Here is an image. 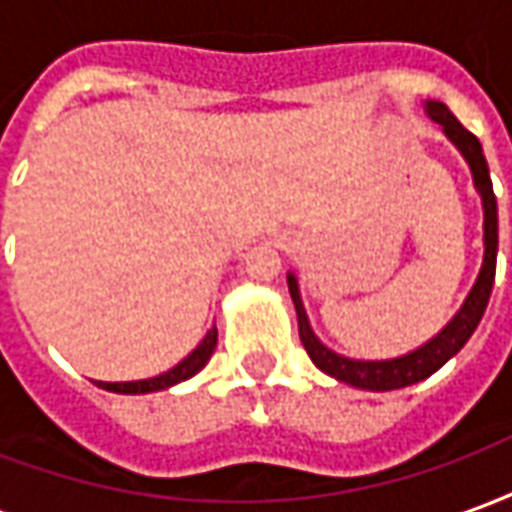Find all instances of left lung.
Masks as SVG:
<instances>
[{"label": "left lung", "mask_w": 512, "mask_h": 512, "mask_svg": "<svg viewBox=\"0 0 512 512\" xmlns=\"http://www.w3.org/2000/svg\"><path fill=\"white\" fill-rule=\"evenodd\" d=\"M428 115L444 128V134L450 136L452 142L458 145V150L463 153V158L469 161L474 175V186L483 197V211H485V257L483 268H480V277L474 282L469 299L463 301L461 312L452 318L444 329L439 332V337H433L430 343H425L422 348H417L414 354L400 356V359H389V362H356V359H345V356L334 354L326 345L312 334L310 321L304 315V307H301L299 299V285L293 274L288 277L290 299L296 304V318H299V337L301 345L307 348V354L315 365L321 367L323 373H329L337 381L343 384L359 386V389H370V392H386V389H400V386H411L422 381V378L433 376L447 359L461 351L466 340L472 337L477 323L483 318L485 307H488V299H491V288H494L496 277V246H499V224H496V197L494 186H491V175H488V164H485L483 147H480V139L463 128L452 112L439 101H430Z\"/></svg>", "instance_id": "8db88e82"}]
</instances>
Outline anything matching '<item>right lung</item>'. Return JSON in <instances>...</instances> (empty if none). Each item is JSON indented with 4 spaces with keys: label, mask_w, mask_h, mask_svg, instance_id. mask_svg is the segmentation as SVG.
Wrapping results in <instances>:
<instances>
[{
    "label": "right lung",
    "mask_w": 512,
    "mask_h": 512,
    "mask_svg": "<svg viewBox=\"0 0 512 512\" xmlns=\"http://www.w3.org/2000/svg\"><path fill=\"white\" fill-rule=\"evenodd\" d=\"M213 348H216V326H213L211 332L205 334V340H202L194 351H191L180 365H175L167 373H161L156 378H145V381H123V384H109V381H98L101 389H109V392H123V395H145V392H158V389H167L172 384H180V381H186L191 378L197 370L205 367V362L211 359Z\"/></svg>",
    "instance_id": "1"
}]
</instances>
